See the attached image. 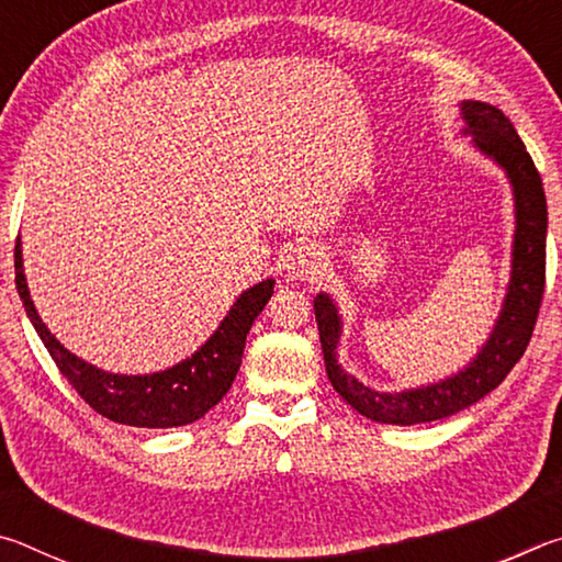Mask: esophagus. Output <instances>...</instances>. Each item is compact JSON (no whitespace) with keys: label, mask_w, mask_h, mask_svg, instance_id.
Returning <instances> with one entry per match:
<instances>
[{"label":"esophagus","mask_w":562,"mask_h":562,"mask_svg":"<svg viewBox=\"0 0 562 562\" xmlns=\"http://www.w3.org/2000/svg\"><path fill=\"white\" fill-rule=\"evenodd\" d=\"M325 252L317 245L302 243L292 247L284 258V278L288 280H319V274L325 272Z\"/></svg>","instance_id":"esophagus-1"}]
</instances>
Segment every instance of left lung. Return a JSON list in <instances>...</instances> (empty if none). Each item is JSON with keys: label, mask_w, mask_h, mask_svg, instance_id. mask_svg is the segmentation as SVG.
Segmentation results:
<instances>
[{"label": "left lung", "mask_w": 562, "mask_h": 562, "mask_svg": "<svg viewBox=\"0 0 562 562\" xmlns=\"http://www.w3.org/2000/svg\"><path fill=\"white\" fill-rule=\"evenodd\" d=\"M461 136L471 138V148L506 176L513 195V243L510 272L501 312L488 331L486 341L471 361L451 376L398 392H382L355 374H349L339 361V341L345 331L339 307L329 292H317L315 317L319 327L322 355H325L327 376L335 392L361 416L379 424L414 426L439 422L461 408L471 406L491 394L516 361L526 351L546 288V235L548 205L532 158L518 138L513 123L501 109L486 101L465 99L459 103Z\"/></svg>", "instance_id": "8db88e82"}]
</instances>
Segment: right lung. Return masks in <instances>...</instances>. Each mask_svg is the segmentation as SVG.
Wrapping results in <instances>:
<instances>
[{
  "label": "right lung",
  "mask_w": 562,
  "mask_h": 562,
  "mask_svg": "<svg viewBox=\"0 0 562 562\" xmlns=\"http://www.w3.org/2000/svg\"><path fill=\"white\" fill-rule=\"evenodd\" d=\"M14 270L26 317L69 384L93 412L138 429H173L193 424L221 402L240 369L247 331L272 297L274 288V280L268 278L243 290L213 335L178 364L150 374H116L76 357L46 327L26 284L22 237L14 247Z\"/></svg>",
  "instance_id": "add662e5"
}]
</instances>
